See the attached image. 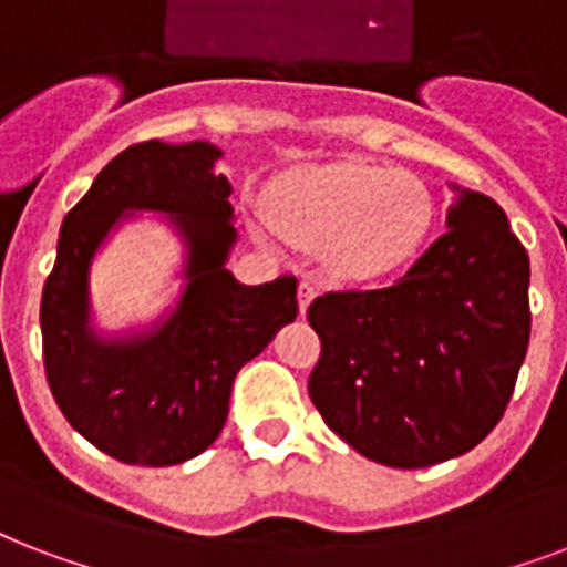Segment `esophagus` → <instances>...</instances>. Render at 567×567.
Instances as JSON below:
<instances>
[{
	"label": "esophagus",
	"mask_w": 567,
	"mask_h": 567,
	"mask_svg": "<svg viewBox=\"0 0 567 567\" xmlns=\"http://www.w3.org/2000/svg\"><path fill=\"white\" fill-rule=\"evenodd\" d=\"M313 296H316V284L310 278H305L301 284H298V310H301V313H305L307 305L313 301Z\"/></svg>",
	"instance_id": "34e87169"
}]
</instances>
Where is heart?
I'll use <instances>...</instances> for the list:
<instances>
[{
	"mask_svg": "<svg viewBox=\"0 0 567 567\" xmlns=\"http://www.w3.org/2000/svg\"><path fill=\"white\" fill-rule=\"evenodd\" d=\"M269 215L284 239L322 251L333 275L370 280L420 251L432 224V197L405 171L333 162L280 177Z\"/></svg>",
	"mask_w": 567,
	"mask_h": 567,
	"instance_id": "obj_1",
	"label": "heart"
}]
</instances>
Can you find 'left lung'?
<instances>
[{
	"label": "left lung",
	"instance_id": "obj_1",
	"mask_svg": "<svg viewBox=\"0 0 567 567\" xmlns=\"http://www.w3.org/2000/svg\"><path fill=\"white\" fill-rule=\"evenodd\" d=\"M384 289H331L307 307L319 333L307 393L372 462L416 471L471 452L506 414L529 346V257L480 192L446 215Z\"/></svg>",
	"mask_w": 567,
	"mask_h": 567
}]
</instances>
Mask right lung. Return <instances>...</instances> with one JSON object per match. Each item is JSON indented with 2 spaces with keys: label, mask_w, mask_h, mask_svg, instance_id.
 Segmentation results:
<instances>
[{
  "label": "right lung",
  "mask_w": 567,
  "mask_h": 567,
  "mask_svg": "<svg viewBox=\"0 0 567 567\" xmlns=\"http://www.w3.org/2000/svg\"><path fill=\"white\" fill-rule=\"evenodd\" d=\"M218 156L206 142L133 144L61 224L41 298L47 381L68 423L124 464L171 467L200 455L224 429L236 372L298 313L296 275L245 287L224 269L236 230L234 186L213 171ZM124 208L181 215L193 280L162 332L103 347L86 331V262Z\"/></svg>",
  "instance_id": "1"
}]
</instances>
